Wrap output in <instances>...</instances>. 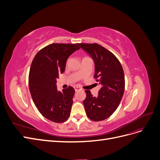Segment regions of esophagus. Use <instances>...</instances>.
Returning a JSON list of instances; mask_svg holds the SVG:
<instances>
[{
    "instance_id": "34e87169",
    "label": "esophagus",
    "mask_w": 160,
    "mask_h": 160,
    "mask_svg": "<svg viewBox=\"0 0 160 160\" xmlns=\"http://www.w3.org/2000/svg\"><path fill=\"white\" fill-rule=\"evenodd\" d=\"M74 89H75V91H78V90L81 89V88H79V86H75V87H74Z\"/></svg>"
}]
</instances>
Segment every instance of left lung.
Segmentation results:
<instances>
[{
  "label": "left lung",
  "instance_id": "obj_1",
  "mask_svg": "<svg viewBox=\"0 0 160 160\" xmlns=\"http://www.w3.org/2000/svg\"><path fill=\"white\" fill-rule=\"evenodd\" d=\"M78 45L89 54L95 62V75L101 85L98 97H93L86 90L83 105L88 117L99 122L113 113L122 99L125 89L123 67L112 52L97 43H79Z\"/></svg>",
  "mask_w": 160,
  "mask_h": 160
}]
</instances>
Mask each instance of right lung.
I'll list each match as a JSON object with an SVG mask.
<instances>
[{
    "label": "right lung",
    "mask_w": 160,
    "mask_h": 160,
    "mask_svg": "<svg viewBox=\"0 0 160 160\" xmlns=\"http://www.w3.org/2000/svg\"><path fill=\"white\" fill-rule=\"evenodd\" d=\"M80 47L78 43H53L34 57L28 75V86L33 102L41 115L51 122H64L69 118L75 89H57V79L65 69L69 57Z\"/></svg>",
    "instance_id": "right-lung-1"
}]
</instances>
